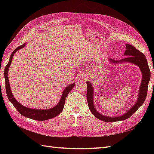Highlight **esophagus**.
<instances>
[{"mask_svg": "<svg viewBox=\"0 0 154 154\" xmlns=\"http://www.w3.org/2000/svg\"><path fill=\"white\" fill-rule=\"evenodd\" d=\"M84 76L85 77H87L88 76H89V75H88V74H87V73H86V74H85V75H84Z\"/></svg>", "mask_w": 154, "mask_h": 154, "instance_id": "obj_1", "label": "esophagus"}]
</instances>
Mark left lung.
Segmentation results:
<instances>
[{"mask_svg":"<svg viewBox=\"0 0 154 154\" xmlns=\"http://www.w3.org/2000/svg\"><path fill=\"white\" fill-rule=\"evenodd\" d=\"M126 50L124 52V55L127 57L119 61H115L112 60V59H109V61L110 63L112 64H120L123 63H133L137 65L141 71L142 79L138 91V99H137L136 103L128 110L126 111L123 114H121L120 116H109L100 113L95 109L94 105V87L91 82L87 81V99L89 109L94 116L97 118L98 119L104 121V122H117V121L124 120L128 119L142 105L147 96L148 84L150 80L151 73H150V70L146 56L144 54L137 50L135 47H134L132 45L126 44Z\"/></svg>","mask_w":154,"mask_h":154,"instance_id":"8db88e82","label":"left lung"}]
</instances>
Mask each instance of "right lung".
<instances>
[{
    "mask_svg": "<svg viewBox=\"0 0 154 154\" xmlns=\"http://www.w3.org/2000/svg\"><path fill=\"white\" fill-rule=\"evenodd\" d=\"M26 43H24L23 45H20L18 48H16L15 50L13 51L10 57V60L8 64L6 65L5 69V86H6V92L8 99L14 106L16 108L18 112L20 113L22 115L25 117L29 118V119H33L35 120H46L57 116L60 114L62 110L63 109L64 104L65 102V99L69 93L72 90V89L75 86V83H72L69 85H68L65 88L62 93L61 97L58 103L54 106L53 108H51L50 109H30V108H28L26 106H23L20 103H18L17 100H16L15 98L13 96V94L12 93V91L11 89V86H10V83L8 80V69L10 67V65L11 64V62L12 60L13 56L15 54V53L17 51L21 50L22 48H24L25 45H26Z\"/></svg>",
    "mask_w": 154,
    "mask_h": 154,
    "instance_id": "add662e5",
    "label": "right lung"
}]
</instances>
